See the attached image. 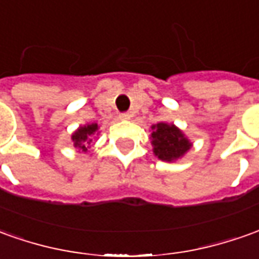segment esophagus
I'll return each mask as SVG.
<instances>
[{"instance_id":"esophagus-1","label":"esophagus","mask_w":259,"mask_h":259,"mask_svg":"<svg viewBox=\"0 0 259 259\" xmlns=\"http://www.w3.org/2000/svg\"><path fill=\"white\" fill-rule=\"evenodd\" d=\"M131 117H133V114L131 112H121L118 115L119 119H131Z\"/></svg>"}]
</instances>
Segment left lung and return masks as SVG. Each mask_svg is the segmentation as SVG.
Masks as SVG:
<instances>
[{
  "label": "left lung",
  "instance_id": "1",
  "mask_svg": "<svg viewBox=\"0 0 259 259\" xmlns=\"http://www.w3.org/2000/svg\"><path fill=\"white\" fill-rule=\"evenodd\" d=\"M151 144L153 153L165 162H175L190 149L192 142L178 126L166 122H158L151 126Z\"/></svg>",
  "mask_w": 259,
  "mask_h": 259
}]
</instances>
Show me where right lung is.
<instances>
[{
  "label": "right lung",
  "instance_id": "add662e5",
  "mask_svg": "<svg viewBox=\"0 0 259 259\" xmlns=\"http://www.w3.org/2000/svg\"><path fill=\"white\" fill-rule=\"evenodd\" d=\"M99 125L97 124H87L84 126H80L76 133L72 135V141L74 147L81 149L83 152H87V149L90 148L93 137L97 135Z\"/></svg>",
  "mask_w": 259,
  "mask_h": 259
}]
</instances>
